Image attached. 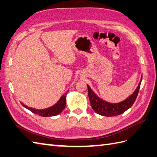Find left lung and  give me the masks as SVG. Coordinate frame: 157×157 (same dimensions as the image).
<instances>
[{"label": "left lung", "instance_id": "1", "mask_svg": "<svg viewBox=\"0 0 157 157\" xmlns=\"http://www.w3.org/2000/svg\"><path fill=\"white\" fill-rule=\"evenodd\" d=\"M141 81L140 82L138 88H136L135 92L129 98L123 101V102L116 103V104L109 103L99 98L94 94V92L92 90V89L89 87V86L87 85L88 96L92 109L98 114L106 117H112L122 114V113L131 107L132 105L134 103L138 96L140 88Z\"/></svg>", "mask_w": 157, "mask_h": 157}]
</instances>
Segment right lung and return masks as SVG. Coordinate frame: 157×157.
Masks as SVG:
<instances>
[{
    "instance_id": "obj_1",
    "label": "right lung",
    "mask_w": 157,
    "mask_h": 157,
    "mask_svg": "<svg viewBox=\"0 0 157 157\" xmlns=\"http://www.w3.org/2000/svg\"><path fill=\"white\" fill-rule=\"evenodd\" d=\"M66 94H67V93L59 99V101L56 102L55 105H53L52 106H51V107H49L48 109L38 110V109H32L31 107H28V106L23 105V103H21V105L24 106L25 108L28 109L32 113H35V114L38 115L40 116H42V117L55 116V115H59V113H61L63 111V110L65 108Z\"/></svg>"
}]
</instances>
